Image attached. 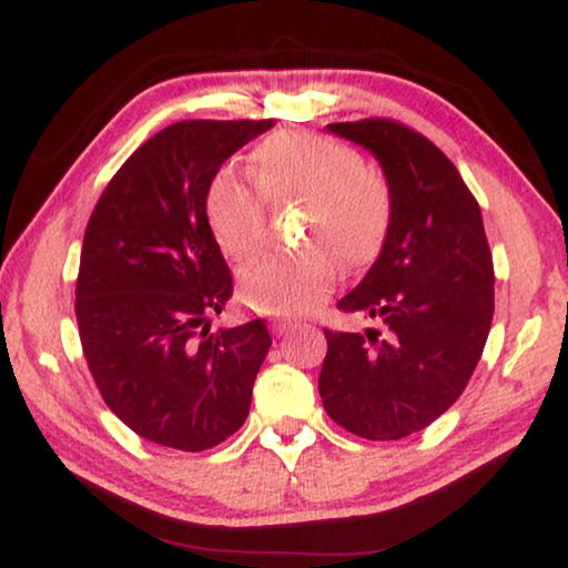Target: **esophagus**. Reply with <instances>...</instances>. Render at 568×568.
Masks as SVG:
<instances>
[{
    "mask_svg": "<svg viewBox=\"0 0 568 568\" xmlns=\"http://www.w3.org/2000/svg\"><path fill=\"white\" fill-rule=\"evenodd\" d=\"M271 328H274L276 336H286V333L302 328V323H297V321H274V323H271Z\"/></svg>",
    "mask_w": 568,
    "mask_h": 568,
    "instance_id": "1",
    "label": "esophagus"
}]
</instances>
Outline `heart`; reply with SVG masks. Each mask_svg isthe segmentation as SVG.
<instances>
[{
	"label": "heart",
	"instance_id": "obj_1",
	"mask_svg": "<svg viewBox=\"0 0 568 568\" xmlns=\"http://www.w3.org/2000/svg\"><path fill=\"white\" fill-rule=\"evenodd\" d=\"M253 181L224 168L206 193V220L224 253L251 258L268 240V204L305 206L302 253H271L240 271L247 305L297 315L321 305L338 263L364 268L383 253L395 216L393 185L354 146L313 131H282L251 152Z\"/></svg>",
	"mask_w": 568,
	"mask_h": 568
}]
</instances>
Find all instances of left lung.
<instances>
[{
  "mask_svg": "<svg viewBox=\"0 0 568 568\" xmlns=\"http://www.w3.org/2000/svg\"><path fill=\"white\" fill-rule=\"evenodd\" d=\"M375 154L393 185L390 235L338 310L383 331H328L317 390L333 422L387 442L422 432L460 398L494 317L484 216L447 154L393 119L328 123Z\"/></svg>",
  "mask_w": 568,
  "mask_h": 568,
  "instance_id": "1",
  "label": "left lung"
}]
</instances>
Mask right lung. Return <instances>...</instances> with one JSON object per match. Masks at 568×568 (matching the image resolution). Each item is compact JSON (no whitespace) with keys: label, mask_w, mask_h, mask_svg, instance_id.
Listing matches in <instances>:
<instances>
[{"label":"right lung","mask_w":568,"mask_h":568,"mask_svg":"<svg viewBox=\"0 0 568 568\" xmlns=\"http://www.w3.org/2000/svg\"><path fill=\"white\" fill-rule=\"evenodd\" d=\"M274 121H178L105 185L84 230L77 325L105 406L154 445L201 453L245 424L266 323L209 333L232 274L206 220L222 162Z\"/></svg>","instance_id":"right-lung-1"}]
</instances>
